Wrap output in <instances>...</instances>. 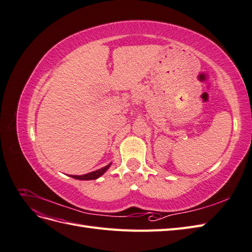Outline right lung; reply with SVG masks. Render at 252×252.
<instances>
[{
	"label": "right lung",
	"instance_id": "right-lung-1",
	"mask_svg": "<svg viewBox=\"0 0 252 252\" xmlns=\"http://www.w3.org/2000/svg\"><path fill=\"white\" fill-rule=\"evenodd\" d=\"M110 166H111V163H110V164H108L107 166L103 167V168H101V169H97V170H94V171H93V172H89V173L83 174V175H69V177H71V178H73V179H77V180H83V181L96 180L97 178H100L101 175H103L106 171H107Z\"/></svg>",
	"mask_w": 252,
	"mask_h": 252
}]
</instances>
